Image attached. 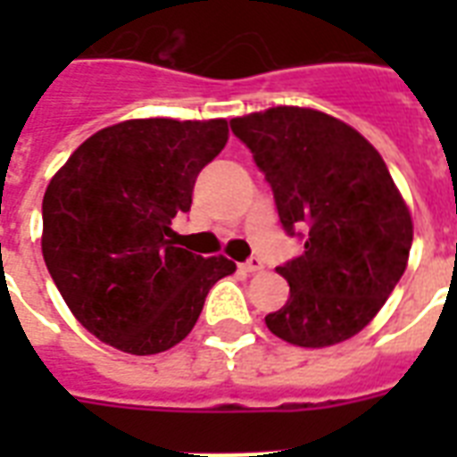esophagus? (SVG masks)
Returning a JSON list of instances; mask_svg holds the SVG:
<instances>
[{"mask_svg": "<svg viewBox=\"0 0 457 457\" xmlns=\"http://www.w3.org/2000/svg\"><path fill=\"white\" fill-rule=\"evenodd\" d=\"M242 270L244 272H258V270H263V261L258 256H251L246 263H242Z\"/></svg>", "mask_w": 457, "mask_h": 457, "instance_id": "34e87169", "label": "esophagus"}]
</instances>
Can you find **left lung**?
Wrapping results in <instances>:
<instances>
[{"mask_svg": "<svg viewBox=\"0 0 457 457\" xmlns=\"http://www.w3.org/2000/svg\"><path fill=\"white\" fill-rule=\"evenodd\" d=\"M303 253L279 265L289 299L265 315L275 337L322 348L375 318L405 272L411 211L375 146L344 120L299 106L232 118Z\"/></svg>", "mask_w": 457, "mask_h": 457, "instance_id": "left-lung-1", "label": "left lung"}]
</instances>
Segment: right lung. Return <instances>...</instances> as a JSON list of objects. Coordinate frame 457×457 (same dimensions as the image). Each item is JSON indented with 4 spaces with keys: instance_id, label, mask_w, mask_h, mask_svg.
Segmentation results:
<instances>
[{
    "instance_id": "add662e5",
    "label": "right lung",
    "mask_w": 457,
    "mask_h": 457,
    "mask_svg": "<svg viewBox=\"0 0 457 457\" xmlns=\"http://www.w3.org/2000/svg\"><path fill=\"white\" fill-rule=\"evenodd\" d=\"M228 120L137 118L85 139L42 201V256L78 322L132 355L192 332L208 289L237 265L175 244L196 175L228 142Z\"/></svg>"
}]
</instances>
